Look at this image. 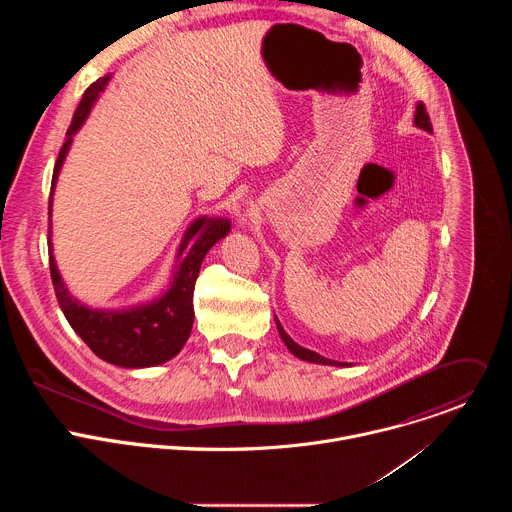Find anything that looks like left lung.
<instances>
[{
	"instance_id": "1",
	"label": "left lung",
	"mask_w": 512,
	"mask_h": 512,
	"mask_svg": "<svg viewBox=\"0 0 512 512\" xmlns=\"http://www.w3.org/2000/svg\"><path fill=\"white\" fill-rule=\"evenodd\" d=\"M415 125L417 127H421V129H425V131H433V127H431V121H429V115H427V111H425V105L423 103H417V109H415ZM277 332H279V336H281V340L285 342V346L291 350V354H296L298 358H302V360H308V362H318V364H344L346 362H336V360H328V358H324V356H320L318 352H314V350H308V348H302L300 344H296L294 340H291L287 334H285V330L281 328V324L277 322Z\"/></svg>"
}]
</instances>
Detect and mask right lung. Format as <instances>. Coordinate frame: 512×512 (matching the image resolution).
I'll list each match as a JSON object with an SVG mask.
<instances>
[{
    "mask_svg": "<svg viewBox=\"0 0 512 512\" xmlns=\"http://www.w3.org/2000/svg\"><path fill=\"white\" fill-rule=\"evenodd\" d=\"M107 81H109V75L97 79L85 91L75 115H72V123L68 125L66 139L62 143L58 160L54 164L52 190H54L60 166L64 162V156L70 148L72 135H75L77 129L83 125L85 117L89 115L97 95L103 91ZM50 206H52V192L48 200V218H50ZM229 231H231V223L227 218H206V216L198 218V221L192 223L190 229L186 231L182 245L178 249V261L174 267V279L170 289L154 304L123 310V312L91 310L72 298L56 269L52 247H48L50 277H52L54 294L60 304V310L64 312L72 330H75L85 340V344L105 362L117 364V367H125V369H143V367H154V364H162L172 356H176L186 344L192 330V322H194L192 296H194V285L200 273L202 259L208 253V249L218 239H223Z\"/></svg>",
    "mask_w": 512,
    "mask_h": 512,
    "instance_id": "obj_1",
    "label": "right lung"
}]
</instances>
